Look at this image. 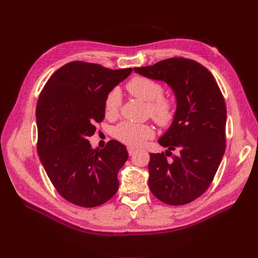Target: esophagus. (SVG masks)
<instances>
[{"mask_svg":"<svg viewBox=\"0 0 258 258\" xmlns=\"http://www.w3.org/2000/svg\"><path fill=\"white\" fill-rule=\"evenodd\" d=\"M127 150H128V153H129V155H130V156H131V155H134L135 153L137 152V150H136V149H134V148H130V146H129V148H128Z\"/></svg>","mask_w":258,"mask_h":258,"instance_id":"esophagus-1","label":"esophagus"}]
</instances>
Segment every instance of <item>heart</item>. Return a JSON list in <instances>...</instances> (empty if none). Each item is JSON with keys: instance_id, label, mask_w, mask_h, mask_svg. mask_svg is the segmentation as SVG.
<instances>
[{"instance_id": "heart-1", "label": "heart", "mask_w": 258, "mask_h": 258, "mask_svg": "<svg viewBox=\"0 0 258 258\" xmlns=\"http://www.w3.org/2000/svg\"><path fill=\"white\" fill-rule=\"evenodd\" d=\"M130 94L146 103V112L158 126L169 127L176 118V104L171 97L164 95V86L161 82L144 76H136L126 85ZM121 96L118 89H112L104 100V113L107 118L119 115ZM154 128L150 123L122 121L115 128V137L131 148H138L154 137Z\"/></svg>"}]
</instances>
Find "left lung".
<instances>
[{"label":"left lung","mask_w":258,"mask_h":258,"mask_svg":"<svg viewBox=\"0 0 258 258\" xmlns=\"http://www.w3.org/2000/svg\"><path fill=\"white\" fill-rule=\"evenodd\" d=\"M134 69L166 82L177 97L175 120L158 140L168 151L150 153V189L165 204L191 203L211 185L226 150L224 95L212 73L190 58L171 57ZM171 150L176 155L167 160Z\"/></svg>","instance_id":"1"}]
</instances>
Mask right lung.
<instances>
[{"instance_id":"1","label":"right lung","mask_w":258,"mask_h":258,"mask_svg":"<svg viewBox=\"0 0 258 258\" xmlns=\"http://www.w3.org/2000/svg\"><path fill=\"white\" fill-rule=\"evenodd\" d=\"M131 72L71 61L51 76L39 95L38 154L52 184L69 203L100 206L118 190L117 173L128 159L126 146L110 140L93 150L88 138L104 119L106 94Z\"/></svg>"}]
</instances>
